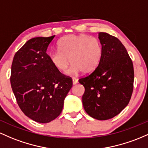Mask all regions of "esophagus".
Listing matches in <instances>:
<instances>
[{
	"label": "esophagus",
	"mask_w": 148,
	"mask_h": 148,
	"mask_svg": "<svg viewBox=\"0 0 148 148\" xmlns=\"http://www.w3.org/2000/svg\"><path fill=\"white\" fill-rule=\"evenodd\" d=\"M72 83H73V85H75V84H77L78 83V79H76V78H73Z\"/></svg>",
	"instance_id": "1"
}]
</instances>
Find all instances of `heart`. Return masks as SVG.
<instances>
[{
	"label": "heart",
	"instance_id": "b5f03b06",
	"mask_svg": "<svg viewBox=\"0 0 148 148\" xmlns=\"http://www.w3.org/2000/svg\"><path fill=\"white\" fill-rule=\"evenodd\" d=\"M59 50L49 54V60L56 69L64 72L71 62L69 75L83 71L89 74L97 69L102 57L103 47L97 38L86 34H70L62 38L58 43Z\"/></svg>",
	"mask_w": 148,
	"mask_h": 148
}]
</instances>
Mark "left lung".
Returning a JSON list of instances; mask_svg holds the SVG:
<instances>
[{
    "instance_id": "1",
    "label": "left lung",
    "mask_w": 148,
    "mask_h": 148,
    "mask_svg": "<svg viewBox=\"0 0 148 148\" xmlns=\"http://www.w3.org/2000/svg\"><path fill=\"white\" fill-rule=\"evenodd\" d=\"M103 57L97 69L79 82L85 88L84 110L98 120L113 118L129 104L134 89L133 62L121 42L108 33L99 32Z\"/></svg>"
}]
</instances>
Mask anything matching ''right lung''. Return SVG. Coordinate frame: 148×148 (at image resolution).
I'll use <instances>...</instances> for the list:
<instances>
[{"instance_id": "obj_1", "label": "right lung", "mask_w": 148, "mask_h": 148, "mask_svg": "<svg viewBox=\"0 0 148 148\" xmlns=\"http://www.w3.org/2000/svg\"><path fill=\"white\" fill-rule=\"evenodd\" d=\"M54 37L31 38L15 53L11 67V86L19 107L42 124L60 114L72 87L71 79L55 68L46 53Z\"/></svg>"}]
</instances>
